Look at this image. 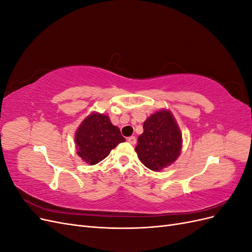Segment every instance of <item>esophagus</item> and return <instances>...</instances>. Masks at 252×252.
<instances>
[{"instance_id":"34e87169","label":"esophagus","mask_w":252,"mask_h":252,"mask_svg":"<svg viewBox=\"0 0 252 252\" xmlns=\"http://www.w3.org/2000/svg\"><path fill=\"white\" fill-rule=\"evenodd\" d=\"M127 141L130 143V144H132V145H134L135 143H136V139H135V136H133V135H131V136H129V138L127 139Z\"/></svg>"}]
</instances>
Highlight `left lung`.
Here are the masks:
<instances>
[{
  "instance_id": "1",
  "label": "left lung",
  "mask_w": 252,
  "mask_h": 252,
  "mask_svg": "<svg viewBox=\"0 0 252 252\" xmlns=\"http://www.w3.org/2000/svg\"><path fill=\"white\" fill-rule=\"evenodd\" d=\"M143 129L135 151L147 168L158 171L178 158L182 134L170 111L159 110L151 114L144 122Z\"/></svg>"
}]
</instances>
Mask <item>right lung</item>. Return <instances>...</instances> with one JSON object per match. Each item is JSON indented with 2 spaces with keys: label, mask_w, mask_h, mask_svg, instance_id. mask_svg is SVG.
<instances>
[{
  "label": "right lung",
  "mask_w": 252,
  "mask_h": 252,
  "mask_svg": "<svg viewBox=\"0 0 252 252\" xmlns=\"http://www.w3.org/2000/svg\"><path fill=\"white\" fill-rule=\"evenodd\" d=\"M122 142L125 139L120 129L113 126L105 114H90L75 132L78 155L90 165L101 162Z\"/></svg>",
  "instance_id": "obj_1"
}]
</instances>
